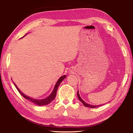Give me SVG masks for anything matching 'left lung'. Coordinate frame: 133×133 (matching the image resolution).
I'll return each instance as SVG.
<instances>
[{
	"instance_id": "left-lung-1",
	"label": "left lung",
	"mask_w": 133,
	"mask_h": 133,
	"mask_svg": "<svg viewBox=\"0 0 133 133\" xmlns=\"http://www.w3.org/2000/svg\"><path fill=\"white\" fill-rule=\"evenodd\" d=\"M77 96H78V99H79V100H80L81 102L82 103V104L85 105V107H90V108H96V107H99V106H100V105H90V104H87V103H86V102H85L83 101V100L81 99V98L80 97V96H79V92H78V91L77 92Z\"/></svg>"
}]
</instances>
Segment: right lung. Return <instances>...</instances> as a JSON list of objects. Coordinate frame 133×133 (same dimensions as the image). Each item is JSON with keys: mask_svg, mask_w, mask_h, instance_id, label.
<instances>
[{"mask_svg": "<svg viewBox=\"0 0 133 133\" xmlns=\"http://www.w3.org/2000/svg\"><path fill=\"white\" fill-rule=\"evenodd\" d=\"M66 77V76H63L62 77H61L60 78L58 79L57 82H56L55 86V87L54 89V90L52 92V93L51 94V95L48 96L47 98H46V99H41V100H38V99H33L30 98V97H29L26 95H25V94H22L21 92V91H20V90L18 89V87H17V86L16 85V84H15V86H16V89H17V90L18 91V92H20V94L24 97V98H25L26 99H28L29 100H30V102H33V103H34L36 105H40V106H42V105H47L48 104H50V103L52 101V100H54V99L56 97V92H57V88L59 86L60 84L61 83V82L63 81V80Z\"/></svg>", "mask_w": 133, "mask_h": 133, "instance_id": "right-lung-1", "label": "right lung"}]
</instances>
